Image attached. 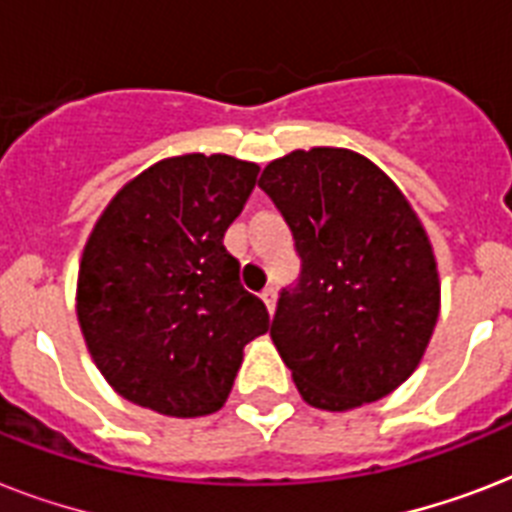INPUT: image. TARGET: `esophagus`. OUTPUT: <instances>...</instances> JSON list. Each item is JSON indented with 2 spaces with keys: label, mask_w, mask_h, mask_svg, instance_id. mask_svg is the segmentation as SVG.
<instances>
[{
  "label": "esophagus",
  "mask_w": 512,
  "mask_h": 512,
  "mask_svg": "<svg viewBox=\"0 0 512 512\" xmlns=\"http://www.w3.org/2000/svg\"><path fill=\"white\" fill-rule=\"evenodd\" d=\"M260 297H263V303H265V308H268V313H273V308H276V289L268 287Z\"/></svg>",
  "instance_id": "34e87169"
}]
</instances>
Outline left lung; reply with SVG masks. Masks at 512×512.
I'll return each mask as SVG.
<instances>
[{"mask_svg":"<svg viewBox=\"0 0 512 512\" xmlns=\"http://www.w3.org/2000/svg\"><path fill=\"white\" fill-rule=\"evenodd\" d=\"M260 188L300 257L271 324L300 396L329 412L388 396L420 364L441 305L414 209L380 167L345 148L292 151L265 167Z\"/></svg>","mask_w":512,"mask_h":512,"instance_id":"8db88e82","label":"left lung"}]
</instances>
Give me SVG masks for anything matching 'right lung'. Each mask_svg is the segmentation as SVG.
I'll list each match as a JSON object with an SVG mask.
<instances>
[{
	"label": "right lung",
	"mask_w": 512,
	"mask_h": 512,
	"mask_svg": "<svg viewBox=\"0 0 512 512\" xmlns=\"http://www.w3.org/2000/svg\"><path fill=\"white\" fill-rule=\"evenodd\" d=\"M260 167L185 154L148 167L100 215L84 247L76 313L108 385L170 417L217 412L241 350L268 332L260 297L225 249Z\"/></svg>",
	"instance_id": "right-lung-1"
}]
</instances>
